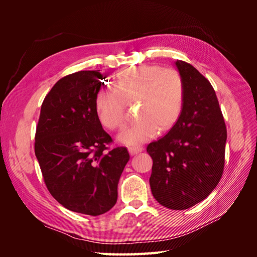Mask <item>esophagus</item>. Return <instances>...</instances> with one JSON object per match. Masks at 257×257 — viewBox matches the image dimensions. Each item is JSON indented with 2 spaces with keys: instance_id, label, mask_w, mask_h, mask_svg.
<instances>
[{
  "instance_id": "34e87169",
  "label": "esophagus",
  "mask_w": 257,
  "mask_h": 257,
  "mask_svg": "<svg viewBox=\"0 0 257 257\" xmlns=\"http://www.w3.org/2000/svg\"><path fill=\"white\" fill-rule=\"evenodd\" d=\"M144 150L143 147H130L128 148V152L131 155H135L139 152H142Z\"/></svg>"
}]
</instances>
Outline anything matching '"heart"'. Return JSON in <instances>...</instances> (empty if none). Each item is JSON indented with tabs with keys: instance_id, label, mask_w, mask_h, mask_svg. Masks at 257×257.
<instances>
[{
	"instance_id": "heart-1",
	"label": "heart",
	"mask_w": 257,
	"mask_h": 257,
	"mask_svg": "<svg viewBox=\"0 0 257 257\" xmlns=\"http://www.w3.org/2000/svg\"><path fill=\"white\" fill-rule=\"evenodd\" d=\"M116 93L99 90L94 97V111L102 125L109 130L124 123V102L137 100L139 118L119 135L127 146L146 143L159 131L174 126L184 104V81L175 69L158 65L124 68L114 77Z\"/></svg>"
}]
</instances>
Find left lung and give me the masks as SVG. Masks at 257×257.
Here are the masks:
<instances>
[{
  "label": "left lung",
  "mask_w": 257,
  "mask_h": 257,
  "mask_svg": "<svg viewBox=\"0 0 257 257\" xmlns=\"http://www.w3.org/2000/svg\"><path fill=\"white\" fill-rule=\"evenodd\" d=\"M175 65L184 81L182 113L147 152L153 160V197L168 209L184 210L203 201L220 182L227 133L211 83L184 61Z\"/></svg>",
  "instance_id": "left-lung-1"
}]
</instances>
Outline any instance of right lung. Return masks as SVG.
Instances as JSON below:
<instances>
[{"label":"right lung","mask_w":257,"mask_h":257,"mask_svg":"<svg viewBox=\"0 0 257 257\" xmlns=\"http://www.w3.org/2000/svg\"><path fill=\"white\" fill-rule=\"evenodd\" d=\"M105 78L98 71H81L60 79L44 99L35 135V155L51 195L66 209L93 216L115 205L130 160L124 147L105 151L111 137L94 111Z\"/></svg>","instance_id":"obj_1"}]
</instances>
